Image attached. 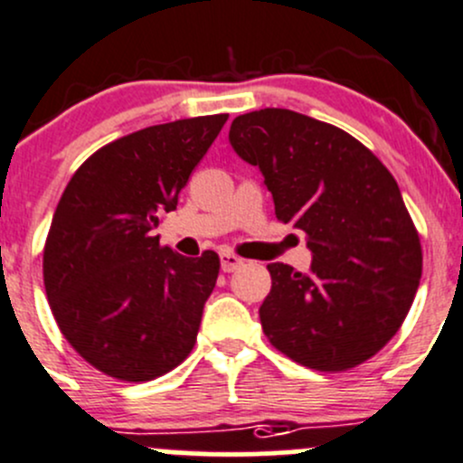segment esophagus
<instances>
[{
    "mask_svg": "<svg viewBox=\"0 0 463 463\" xmlns=\"http://www.w3.org/2000/svg\"><path fill=\"white\" fill-rule=\"evenodd\" d=\"M219 260H222L223 273H232V270H237V269H241V266H244V260L237 258L235 253H228V250H223V253L219 255Z\"/></svg>",
    "mask_w": 463,
    "mask_h": 463,
    "instance_id": "esophagus-1",
    "label": "esophagus"
}]
</instances>
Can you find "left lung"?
I'll return each instance as SVG.
<instances>
[{
    "instance_id": "left-lung-1",
    "label": "left lung",
    "mask_w": 463,
    "mask_h": 463,
    "mask_svg": "<svg viewBox=\"0 0 463 463\" xmlns=\"http://www.w3.org/2000/svg\"><path fill=\"white\" fill-rule=\"evenodd\" d=\"M228 141L260 167L275 214L305 232L314 258L309 273L269 264L266 338L309 370L365 363L403 325L421 279V241L394 176L347 132L291 109L237 116Z\"/></svg>"
}]
</instances>
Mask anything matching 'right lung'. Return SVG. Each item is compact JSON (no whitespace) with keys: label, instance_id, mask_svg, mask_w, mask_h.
<instances>
[{"label":"right lung","instance_id":"right-lung-1","mask_svg":"<svg viewBox=\"0 0 463 463\" xmlns=\"http://www.w3.org/2000/svg\"><path fill=\"white\" fill-rule=\"evenodd\" d=\"M228 114L154 125L105 145L64 188L44 246V288L60 331L96 370L143 383L197 343L219 258H184L152 235Z\"/></svg>","mask_w":463,"mask_h":463}]
</instances>
